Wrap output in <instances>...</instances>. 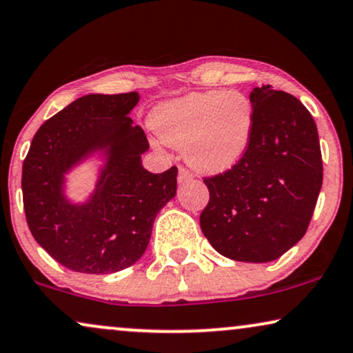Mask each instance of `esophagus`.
Instances as JSON below:
<instances>
[{
	"label": "esophagus",
	"mask_w": 353,
	"mask_h": 353,
	"mask_svg": "<svg viewBox=\"0 0 353 353\" xmlns=\"http://www.w3.org/2000/svg\"><path fill=\"white\" fill-rule=\"evenodd\" d=\"M194 179V176H192V172L189 169H185L184 166H179V174H177V182L179 184H184V182H189Z\"/></svg>",
	"instance_id": "1"
}]
</instances>
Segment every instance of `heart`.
I'll return each instance as SVG.
<instances>
[{
  "label": "heart",
  "instance_id": "obj_1",
  "mask_svg": "<svg viewBox=\"0 0 353 353\" xmlns=\"http://www.w3.org/2000/svg\"><path fill=\"white\" fill-rule=\"evenodd\" d=\"M150 124L168 147L182 150L196 171H228L247 153L253 134L252 101L241 92H194L152 111Z\"/></svg>",
  "mask_w": 353,
  "mask_h": 353
}]
</instances>
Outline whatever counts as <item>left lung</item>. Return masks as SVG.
Instances as JSON below:
<instances>
[{
  "label": "left lung",
  "mask_w": 353,
  "mask_h": 353,
  "mask_svg": "<svg viewBox=\"0 0 353 353\" xmlns=\"http://www.w3.org/2000/svg\"><path fill=\"white\" fill-rule=\"evenodd\" d=\"M253 134L236 166L203 182L200 228L225 258L266 263L307 232L323 184L318 129L300 100L270 85L250 93Z\"/></svg>",
  "instance_id": "left-lung-1"
}]
</instances>
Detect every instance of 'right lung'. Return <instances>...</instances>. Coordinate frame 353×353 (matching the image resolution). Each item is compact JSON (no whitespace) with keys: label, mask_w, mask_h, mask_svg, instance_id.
Listing matches in <instances>:
<instances>
[{"label":"right lung","mask_w":353,"mask_h":353,"mask_svg":"<svg viewBox=\"0 0 353 353\" xmlns=\"http://www.w3.org/2000/svg\"><path fill=\"white\" fill-rule=\"evenodd\" d=\"M137 92L85 95L37 130L22 166V196L32 236L56 261L77 272L110 274L147 250L159 210L176 195L177 168L142 166L147 135L129 112ZM100 151L107 159L85 204H70L63 176Z\"/></svg>","instance_id":"add662e5"}]
</instances>
